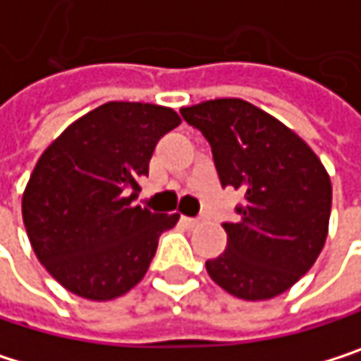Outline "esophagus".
<instances>
[{"label": "esophagus", "instance_id": "1", "mask_svg": "<svg viewBox=\"0 0 361 361\" xmlns=\"http://www.w3.org/2000/svg\"><path fill=\"white\" fill-rule=\"evenodd\" d=\"M183 223L187 225V228H197V225H202V219H195V216H183Z\"/></svg>", "mask_w": 361, "mask_h": 361}]
</instances>
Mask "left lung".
Masks as SVG:
<instances>
[{"instance_id": "1", "label": "left lung", "mask_w": 361, "mask_h": 361, "mask_svg": "<svg viewBox=\"0 0 361 361\" xmlns=\"http://www.w3.org/2000/svg\"><path fill=\"white\" fill-rule=\"evenodd\" d=\"M180 114L208 140L221 187L245 193L238 223H223L225 253L206 262L210 279L243 300L287 291L310 270L328 236L332 185L319 157L245 99H210Z\"/></svg>"}]
</instances>
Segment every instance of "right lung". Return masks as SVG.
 <instances>
[{
    "label": "right lung",
    "instance_id": "right-lung-1",
    "mask_svg": "<svg viewBox=\"0 0 361 361\" xmlns=\"http://www.w3.org/2000/svg\"><path fill=\"white\" fill-rule=\"evenodd\" d=\"M172 108L108 102L74 121L37 159L23 193L29 243L53 279L87 300H112L147 274L178 214L133 206Z\"/></svg>",
    "mask_w": 361,
    "mask_h": 361
}]
</instances>
